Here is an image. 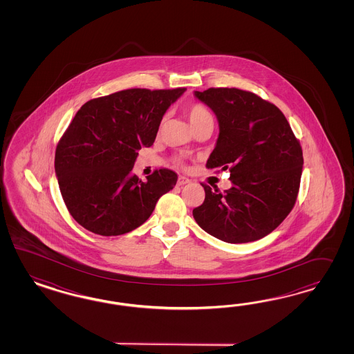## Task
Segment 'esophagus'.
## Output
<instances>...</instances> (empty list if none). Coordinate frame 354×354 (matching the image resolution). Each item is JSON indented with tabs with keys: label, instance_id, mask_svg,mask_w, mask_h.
Masks as SVG:
<instances>
[{
	"label": "esophagus",
	"instance_id": "esophagus-1",
	"mask_svg": "<svg viewBox=\"0 0 354 354\" xmlns=\"http://www.w3.org/2000/svg\"><path fill=\"white\" fill-rule=\"evenodd\" d=\"M188 183H191V180H189L188 178H185V176H179V179H178V185H185V184H188Z\"/></svg>",
	"mask_w": 354,
	"mask_h": 354
}]
</instances>
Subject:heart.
I'll return each instance as SVG.
<instances>
[{
	"mask_svg": "<svg viewBox=\"0 0 354 354\" xmlns=\"http://www.w3.org/2000/svg\"><path fill=\"white\" fill-rule=\"evenodd\" d=\"M187 115H188V119L194 129H197L198 126L204 124L205 122L213 120L212 113L203 104H192L187 109Z\"/></svg>",
	"mask_w": 354,
	"mask_h": 354,
	"instance_id": "1",
	"label": "heart"
}]
</instances>
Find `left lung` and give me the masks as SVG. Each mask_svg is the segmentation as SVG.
Masks as SVG:
<instances>
[{"mask_svg":"<svg viewBox=\"0 0 354 354\" xmlns=\"http://www.w3.org/2000/svg\"><path fill=\"white\" fill-rule=\"evenodd\" d=\"M219 123L207 169H230L232 187L219 192L203 184L205 200L193 209L203 230L231 243L256 241L293 209L300 188L302 149L288 120L274 104L237 88L194 92Z\"/></svg>","mask_w":354,"mask_h":354,"instance_id":"1","label":"left lung"}]
</instances>
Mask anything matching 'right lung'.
<instances>
[{"label": "right lung", "mask_w": 354, "mask_h": 354, "mask_svg": "<svg viewBox=\"0 0 354 354\" xmlns=\"http://www.w3.org/2000/svg\"><path fill=\"white\" fill-rule=\"evenodd\" d=\"M185 88H132L79 109L58 141L54 169L67 210L86 230L123 235L149 218L178 175L156 170L147 182L132 174L138 150L153 145L166 110Z\"/></svg>", "instance_id": "add662e5"}]
</instances>
